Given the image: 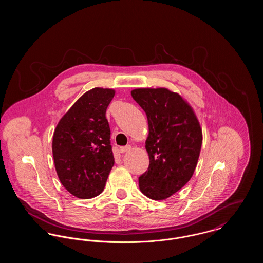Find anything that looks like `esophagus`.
Returning <instances> with one entry per match:
<instances>
[{
    "label": "esophagus",
    "mask_w": 263,
    "mask_h": 263,
    "mask_svg": "<svg viewBox=\"0 0 263 263\" xmlns=\"http://www.w3.org/2000/svg\"><path fill=\"white\" fill-rule=\"evenodd\" d=\"M130 150H131V146H125V147H120V148H119V153L123 154V153H125V152H128V151Z\"/></svg>",
    "instance_id": "1"
}]
</instances>
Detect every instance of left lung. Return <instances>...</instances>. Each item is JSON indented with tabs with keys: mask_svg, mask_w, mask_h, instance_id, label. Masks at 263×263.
Wrapping results in <instances>:
<instances>
[{
	"mask_svg": "<svg viewBox=\"0 0 263 263\" xmlns=\"http://www.w3.org/2000/svg\"><path fill=\"white\" fill-rule=\"evenodd\" d=\"M131 96L146 112L150 164L139 187L153 200H164L183 187L200 155L202 129L193 108L168 88H135Z\"/></svg>",
	"mask_w": 263,
	"mask_h": 263,
	"instance_id": "8db88e82",
	"label": "left lung"
}]
</instances>
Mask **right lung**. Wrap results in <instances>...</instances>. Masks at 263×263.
I'll return each instance as SVG.
<instances>
[{"instance_id": "add662e5", "label": "right lung", "mask_w": 263, "mask_h": 263, "mask_svg": "<svg viewBox=\"0 0 263 263\" xmlns=\"http://www.w3.org/2000/svg\"><path fill=\"white\" fill-rule=\"evenodd\" d=\"M112 88L85 92L55 128L52 153L57 175L71 194L81 199L100 195L114 164L106 108Z\"/></svg>"}]
</instances>
